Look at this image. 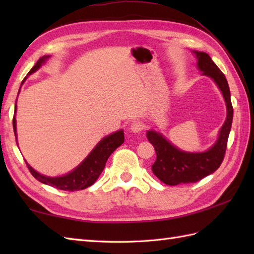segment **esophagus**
<instances>
[{
	"mask_svg": "<svg viewBox=\"0 0 254 254\" xmlns=\"http://www.w3.org/2000/svg\"><path fill=\"white\" fill-rule=\"evenodd\" d=\"M130 128H131V131H132L133 133H139V132L143 131L144 126H143L142 122L135 121V122H133V123L131 124V127H130Z\"/></svg>",
	"mask_w": 254,
	"mask_h": 254,
	"instance_id": "34e87169",
	"label": "esophagus"
}]
</instances>
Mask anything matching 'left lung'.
<instances>
[{"mask_svg":"<svg viewBox=\"0 0 254 254\" xmlns=\"http://www.w3.org/2000/svg\"><path fill=\"white\" fill-rule=\"evenodd\" d=\"M197 58V67L203 75L213 78L223 93L227 107V118L219 131V136L212 147L203 153H187L175 147L169 141L155 131L147 132V138L156 152V161L152 166L153 174L168 186L197 182L216 171L222 165L229 132L233 123L234 109L230 90L225 75L205 52L193 51Z\"/></svg>","mask_w":254,"mask_h":254,"instance_id":"1","label":"left lung"}]
</instances>
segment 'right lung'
<instances>
[{"label": "right lung", "mask_w": 254, "mask_h": 254, "mask_svg": "<svg viewBox=\"0 0 254 254\" xmlns=\"http://www.w3.org/2000/svg\"><path fill=\"white\" fill-rule=\"evenodd\" d=\"M50 56H45L40 58L38 62L35 64L28 75L36 72L38 68L44 64L47 59H49ZM26 79V77H25ZM24 79V80H25ZM24 80L21 84L24 83ZM16 113V104H15V111ZM13 128L16 137V119L15 116L13 118ZM124 142V133L122 130L117 131L116 133H112L110 135L104 137L101 141L97 144V146L91 150V153L85 158L82 164L77 166L73 171L68 172L67 175L62 177H47L42 176L39 172H37L35 169L26 163L27 167L30 171V174L34 176L38 181H40L45 185H48L53 188H57L59 190L64 191H78L84 190V189L94 185L96 180L104 170L106 163L109 156L115 152V150L121 146Z\"/></svg>", "instance_id": "add662e5"}]
</instances>
